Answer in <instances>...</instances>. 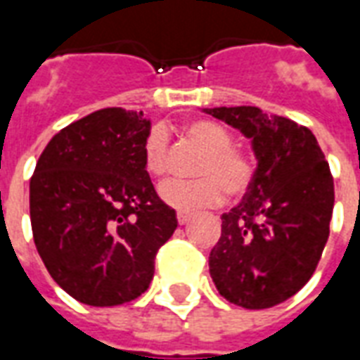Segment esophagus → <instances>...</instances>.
Masks as SVG:
<instances>
[{"label":"esophagus","mask_w":360,"mask_h":360,"mask_svg":"<svg viewBox=\"0 0 360 360\" xmlns=\"http://www.w3.org/2000/svg\"><path fill=\"white\" fill-rule=\"evenodd\" d=\"M191 216H193V214H191V212H183V210H179V212H177V221H179L181 226H185V224H187L188 219H191Z\"/></svg>","instance_id":"obj_1"}]
</instances>
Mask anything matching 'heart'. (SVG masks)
Masks as SVG:
<instances>
[{
	"mask_svg": "<svg viewBox=\"0 0 360 360\" xmlns=\"http://www.w3.org/2000/svg\"><path fill=\"white\" fill-rule=\"evenodd\" d=\"M185 133L204 150L196 167L198 179L167 181L160 187V198L167 206L188 212L216 206L224 196L241 198L255 181V162L245 150L233 146V134L218 121L195 119L185 127ZM144 169L152 177H164L167 162V134L154 127L144 141Z\"/></svg>",
	"mask_w": 360,
	"mask_h": 360,
	"instance_id": "obj_1",
	"label": "heart"
}]
</instances>
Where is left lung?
<instances>
[{
    "instance_id": "left-lung-1",
    "label": "left lung",
    "mask_w": 360,
    "mask_h": 360,
    "mask_svg": "<svg viewBox=\"0 0 360 360\" xmlns=\"http://www.w3.org/2000/svg\"><path fill=\"white\" fill-rule=\"evenodd\" d=\"M252 139V187L221 216L210 276L221 297L250 310L287 301L310 279L330 235L333 177L307 127L255 105L206 110Z\"/></svg>"
}]
</instances>
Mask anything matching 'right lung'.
I'll return each instance as SVG.
<instances>
[{
    "mask_svg": "<svg viewBox=\"0 0 360 360\" xmlns=\"http://www.w3.org/2000/svg\"><path fill=\"white\" fill-rule=\"evenodd\" d=\"M150 121L105 108L61 129L30 177V224L53 281L90 307L134 301L177 227L144 169Z\"/></svg>",
    "mask_w": 360,
    "mask_h": 360,
    "instance_id": "1",
    "label": "right lung"
}]
</instances>
